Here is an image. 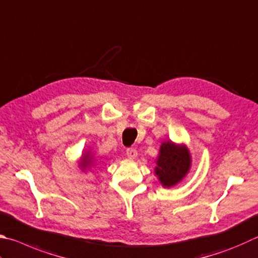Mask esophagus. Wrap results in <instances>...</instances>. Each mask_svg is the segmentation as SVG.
<instances>
[{"label": "esophagus", "mask_w": 258, "mask_h": 258, "mask_svg": "<svg viewBox=\"0 0 258 258\" xmlns=\"http://www.w3.org/2000/svg\"><path fill=\"white\" fill-rule=\"evenodd\" d=\"M126 156H127L130 159H135L138 157V151L133 148H128L126 150Z\"/></svg>", "instance_id": "34e87169"}]
</instances>
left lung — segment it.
Instances as JSON below:
<instances>
[{"label":"left lung","mask_w":258,"mask_h":258,"mask_svg":"<svg viewBox=\"0 0 258 258\" xmlns=\"http://www.w3.org/2000/svg\"><path fill=\"white\" fill-rule=\"evenodd\" d=\"M154 172L163 187H171L182 180L189 171L191 158L185 144L163 142L157 159Z\"/></svg>","instance_id":"8db88e82"}]
</instances>
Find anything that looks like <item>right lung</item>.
I'll use <instances>...</instances> for the list:
<instances>
[{
    "mask_svg": "<svg viewBox=\"0 0 258 258\" xmlns=\"http://www.w3.org/2000/svg\"><path fill=\"white\" fill-rule=\"evenodd\" d=\"M92 156L90 154V152H87L86 154H84V156L82 157V159H81V162H80V167L82 168V169H86V168L88 167V166H91V163H92Z\"/></svg>",
    "mask_w": 258,
    "mask_h": 258,
    "instance_id": "right-lung-1",
    "label": "right lung"
}]
</instances>
